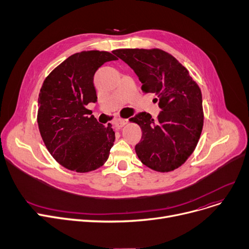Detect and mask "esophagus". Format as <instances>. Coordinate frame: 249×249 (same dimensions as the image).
I'll list each match as a JSON object with an SVG mask.
<instances>
[{
    "mask_svg": "<svg viewBox=\"0 0 249 249\" xmlns=\"http://www.w3.org/2000/svg\"><path fill=\"white\" fill-rule=\"evenodd\" d=\"M127 122H128V120L120 119V120H118V121H117V122L114 124V126H115L117 129H119V128H121V127L125 126V125L127 124Z\"/></svg>",
    "mask_w": 249,
    "mask_h": 249,
    "instance_id": "esophagus-1",
    "label": "esophagus"
}]
</instances>
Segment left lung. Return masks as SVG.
Segmentation results:
<instances>
[{
  "label": "left lung",
  "mask_w": 249,
  "mask_h": 249,
  "mask_svg": "<svg viewBox=\"0 0 249 249\" xmlns=\"http://www.w3.org/2000/svg\"><path fill=\"white\" fill-rule=\"evenodd\" d=\"M113 53L137 74L142 90L154 94L161 111L154 120L141 112L132 117L142 130L135 146L141 162L156 172L178 168L193 153L204 124L202 93L188 70L160 49H117Z\"/></svg>",
  "instance_id": "8db88e82"
}]
</instances>
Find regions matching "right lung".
<instances>
[{
    "instance_id": "add662e5",
    "label": "right lung",
    "mask_w": 249,
    "mask_h": 249,
    "mask_svg": "<svg viewBox=\"0 0 249 249\" xmlns=\"http://www.w3.org/2000/svg\"><path fill=\"white\" fill-rule=\"evenodd\" d=\"M116 59L107 51L77 52L43 82L38 98L39 131L53 159L71 171H95L109 158L115 141L112 125L100 124L87 105L98 99L95 72Z\"/></svg>"
}]
</instances>
